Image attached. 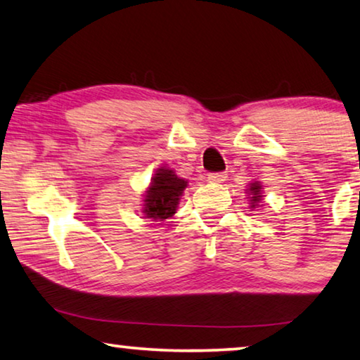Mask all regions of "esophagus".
Wrapping results in <instances>:
<instances>
[{
    "instance_id": "34e87169",
    "label": "esophagus",
    "mask_w": 360,
    "mask_h": 360,
    "mask_svg": "<svg viewBox=\"0 0 360 360\" xmlns=\"http://www.w3.org/2000/svg\"><path fill=\"white\" fill-rule=\"evenodd\" d=\"M226 173H210L207 176V181L208 182H213V184H219V182L226 181Z\"/></svg>"
}]
</instances>
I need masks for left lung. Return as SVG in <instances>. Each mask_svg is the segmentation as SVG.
<instances>
[{"instance_id":"obj_1","label":"left lung","mask_w":360,"mask_h":360,"mask_svg":"<svg viewBox=\"0 0 360 360\" xmlns=\"http://www.w3.org/2000/svg\"><path fill=\"white\" fill-rule=\"evenodd\" d=\"M249 192H250V207L255 208L257 203L262 200V186L260 182H252L250 187H249Z\"/></svg>"}]
</instances>
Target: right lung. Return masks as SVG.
<instances>
[{"mask_svg": "<svg viewBox=\"0 0 360 360\" xmlns=\"http://www.w3.org/2000/svg\"><path fill=\"white\" fill-rule=\"evenodd\" d=\"M187 187V181L179 178L173 169L162 168L153 176L152 184L146 192L143 214L147 218L163 219L173 217L178 208L182 191Z\"/></svg>", "mask_w": 360, "mask_h": 360, "instance_id": "add662e5", "label": "right lung"}]
</instances>
